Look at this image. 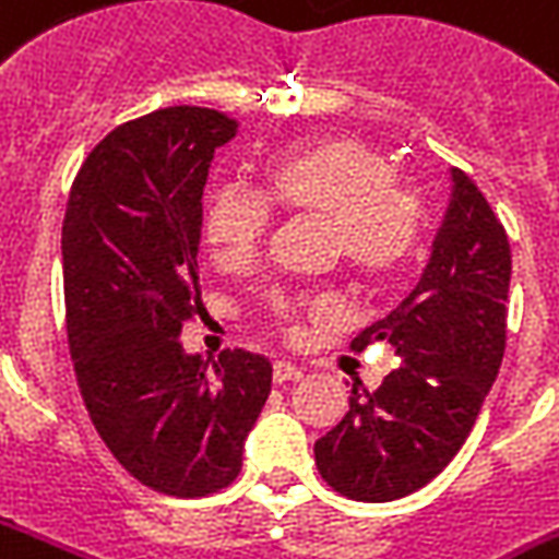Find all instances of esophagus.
Instances as JSON below:
<instances>
[{"label": "esophagus", "mask_w": 559, "mask_h": 559, "mask_svg": "<svg viewBox=\"0 0 559 559\" xmlns=\"http://www.w3.org/2000/svg\"><path fill=\"white\" fill-rule=\"evenodd\" d=\"M272 378H275V384H284V381H299V378H302V369L290 360H275V366H272Z\"/></svg>", "instance_id": "34e87169"}]
</instances>
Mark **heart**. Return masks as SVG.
<instances>
[{
    "label": "heart",
    "mask_w": 559,
    "mask_h": 559,
    "mask_svg": "<svg viewBox=\"0 0 559 559\" xmlns=\"http://www.w3.org/2000/svg\"><path fill=\"white\" fill-rule=\"evenodd\" d=\"M263 197L287 214L318 217L326 226V253L357 278L384 284L415 260L427 205L412 181L396 175L384 151L360 139L326 135L293 144L263 163ZM269 229V206L239 187H214L202 209V236L214 260L245 266L260 251ZM269 314L296 333L302 314L333 318L342 302L333 293L269 296Z\"/></svg>",
    "instance_id": "obj_1"
}]
</instances>
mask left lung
I'll use <instances>...</instances> for the list:
<instances>
[{"instance_id":"left-lung-1","label":"left lung","mask_w":559,"mask_h":559,"mask_svg":"<svg viewBox=\"0 0 559 559\" xmlns=\"http://www.w3.org/2000/svg\"><path fill=\"white\" fill-rule=\"evenodd\" d=\"M417 287L350 347H396L374 390L354 384L345 417L314 442L323 481L347 499L390 502L420 490L475 427L506 354L511 248L506 226L466 171Z\"/></svg>"}]
</instances>
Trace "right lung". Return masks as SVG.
<instances>
[{
	"label": "right lung",
	"mask_w": 559,
	"mask_h": 559,
	"mask_svg": "<svg viewBox=\"0 0 559 559\" xmlns=\"http://www.w3.org/2000/svg\"><path fill=\"white\" fill-rule=\"evenodd\" d=\"M239 130L171 105L120 123L81 163L62 221L66 333L90 420L144 487L199 499L239 478L272 362L224 350L205 372L181 345L202 311V190Z\"/></svg>",
	"instance_id": "right-lung-1"
}]
</instances>
